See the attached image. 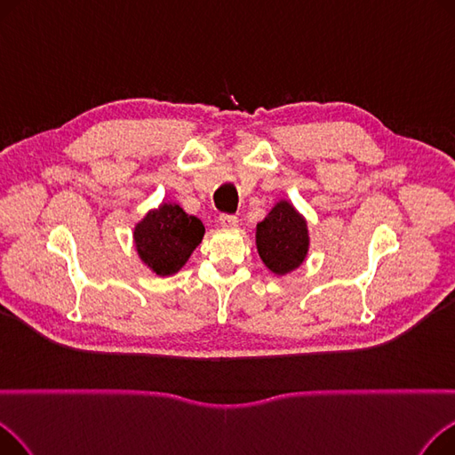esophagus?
<instances>
[{
    "label": "esophagus",
    "mask_w": 455,
    "mask_h": 455,
    "mask_svg": "<svg viewBox=\"0 0 455 455\" xmlns=\"http://www.w3.org/2000/svg\"><path fill=\"white\" fill-rule=\"evenodd\" d=\"M220 225L223 228H234V227H237V218H235V215H230V213H221L220 215Z\"/></svg>",
    "instance_id": "obj_1"
}]
</instances>
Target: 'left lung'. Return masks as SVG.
Returning <instances> with one entry per match:
<instances>
[{"mask_svg": "<svg viewBox=\"0 0 455 455\" xmlns=\"http://www.w3.org/2000/svg\"><path fill=\"white\" fill-rule=\"evenodd\" d=\"M256 249L266 267L278 276L302 266L309 249L307 223L290 201H278L256 225Z\"/></svg>", "mask_w": 455, "mask_h": 455, "instance_id": "8db88e82", "label": "left lung"}]
</instances>
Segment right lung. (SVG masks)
<instances>
[{
  "instance_id": "right-lung-1",
  "label": "right lung",
  "mask_w": 455,
  "mask_h": 455,
  "mask_svg": "<svg viewBox=\"0 0 455 455\" xmlns=\"http://www.w3.org/2000/svg\"><path fill=\"white\" fill-rule=\"evenodd\" d=\"M204 225L175 203H162L134 227V247L140 259L158 276H170L203 242Z\"/></svg>"
}]
</instances>
